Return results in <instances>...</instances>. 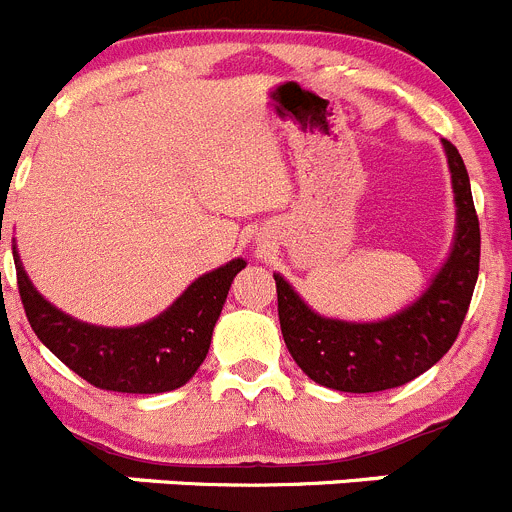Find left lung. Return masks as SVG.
<instances>
[{
	"instance_id": "obj_1",
	"label": "left lung",
	"mask_w": 512,
	"mask_h": 512,
	"mask_svg": "<svg viewBox=\"0 0 512 512\" xmlns=\"http://www.w3.org/2000/svg\"><path fill=\"white\" fill-rule=\"evenodd\" d=\"M442 143L457 204L455 247L417 303L379 323L333 321L275 275L285 346L315 384L351 394L394 389L432 369L455 343L480 272V222L465 161L447 138Z\"/></svg>"
}]
</instances>
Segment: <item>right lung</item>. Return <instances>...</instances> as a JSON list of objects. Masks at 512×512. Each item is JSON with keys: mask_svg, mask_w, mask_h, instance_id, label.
<instances>
[{"mask_svg": "<svg viewBox=\"0 0 512 512\" xmlns=\"http://www.w3.org/2000/svg\"><path fill=\"white\" fill-rule=\"evenodd\" d=\"M245 265V260H232L207 272L169 310L143 326L100 328L75 321L47 303L32 288L14 250L19 298L37 338L80 379L121 394H161L179 389L197 374L229 285Z\"/></svg>", "mask_w": 512, "mask_h": 512, "instance_id": "add662e5", "label": "right lung"}]
</instances>
